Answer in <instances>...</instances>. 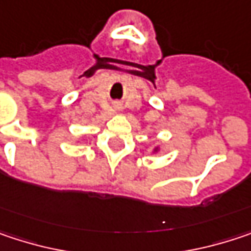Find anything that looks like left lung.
I'll use <instances>...</instances> for the list:
<instances>
[{
    "label": "left lung",
    "instance_id": "obj_1",
    "mask_svg": "<svg viewBox=\"0 0 251 251\" xmlns=\"http://www.w3.org/2000/svg\"><path fill=\"white\" fill-rule=\"evenodd\" d=\"M161 151V147H155V148L152 149V153H158Z\"/></svg>",
    "mask_w": 251,
    "mask_h": 251
}]
</instances>
